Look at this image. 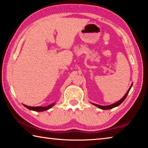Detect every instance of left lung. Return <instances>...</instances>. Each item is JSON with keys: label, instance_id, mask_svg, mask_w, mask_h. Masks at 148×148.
<instances>
[{"label": "left lung", "instance_id": "1", "mask_svg": "<svg viewBox=\"0 0 148 148\" xmlns=\"http://www.w3.org/2000/svg\"><path fill=\"white\" fill-rule=\"evenodd\" d=\"M132 86V84L131 85V86L130 87V88L129 89L128 91H127V93L125 95V96H124L123 97V98H122L121 100H119V101H117V102H116V103H114V104H111V105H109V106H101V105H99V104H93L95 105V106H96L97 107H98V108H99L102 109V110H110V109L114 108L116 107V106H119V104H121L122 103V102L125 101V99H126L127 96V95H128V93H129L130 89H131V88Z\"/></svg>", "mask_w": 148, "mask_h": 148}]
</instances>
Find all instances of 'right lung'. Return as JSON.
I'll use <instances>...</instances> for the list:
<instances>
[{
  "label": "right lung",
  "instance_id": "obj_1",
  "mask_svg": "<svg viewBox=\"0 0 148 148\" xmlns=\"http://www.w3.org/2000/svg\"><path fill=\"white\" fill-rule=\"evenodd\" d=\"M54 104L48 105L47 106H45V107H42V106H37V107H32V106H28L27 105H24L25 107H26L27 108H28L29 110H34V111H36V112H42V111H45V110H47L49 108H51L52 106H54Z\"/></svg>",
  "mask_w": 148,
  "mask_h": 148
}]
</instances>
